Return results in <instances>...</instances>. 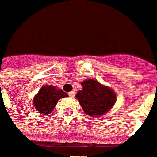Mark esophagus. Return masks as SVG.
<instances>
[{"label":"esophagus","mask_w":157,"mask_h":157,"mask_svg":"<svg viewBox=\"0 0 157 157\" xmlns=\"http://www.w3.org/2000/svg\"><path fill=\"white\" fill-rule=\"evenodd\" d=\"M75 95V91H71V92L69 93V96L71 97V98H73Z\"/></svg>","instance_id":"1"}]
</instances>
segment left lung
Listing matches in <instances>:
<instances>
[{
	"label": "left lung",
	"mask_w": 157,
	"mask_h": 157,
	"mask_svg": "<svg viewBox=\"0 0 157 157\" xmlns=\"http://www.w3.org/2000/svg\"><path fill=\"white\" fill-rule=\"evenodd\" d=\"M81 84L82 90H80L75 97L87 115L94 117L103 115L113 106L116 94L110 87L93 79H88Z\"/></svg>",
	"instance_id": "left-lung-1"
}]
</instances>
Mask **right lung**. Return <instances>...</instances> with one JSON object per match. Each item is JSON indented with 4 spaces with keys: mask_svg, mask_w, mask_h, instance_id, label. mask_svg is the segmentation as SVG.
<instances>
[{
    "mask_svg": "<svg viewBox=\"0 0 157 157\" xmlns=\"http://www.w3.org/2000/svg\"><path fill=\"white\" fill-rule=\"evenodd\" d=\"M67 96L68 94L63 90L56 89L52 85H45L40 88L38 94L34 97V106L41 114H50L55 108L58 100Z\"/></svg>",
    "mask_w": 157,
    "mask_h": 157,
    "instance_id": "1",
    "label": "right lung"
}]
</instances>
